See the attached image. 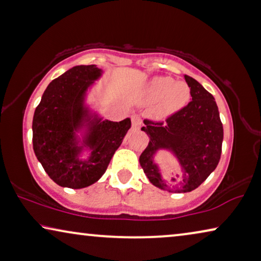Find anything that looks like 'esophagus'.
<instances>
[{"mask_svg": "<svg viewBox=\"0 0 261 261\" xmlns=\"http://www.w3.org/2000/svg\"><path fill=\"white\" fill-rule=\"evenodd\" d=\"M132 124H133V127L137 128V129L141 127L142 121H141V118H140V115L134 114L133 116H132Z\"/></svg>", "mask_w": 261, "mask_h": 261, "instance_id": "obj_1", "label": "esophagus"}]
</instances>
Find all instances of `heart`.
<instances>
[{"label": "heart", "mask_w": 261, "mask_h": 261, "mask_svg": "<svg viewBox=\"0 0 261 261\" xmlns=\"http://www.w3.org/2000/svg\"><path fill=\"white\" fill-rule=\"evenodd\" d=\"M149 100H160L158 113L161 116H168L180 111L191 99V89L186 82L174 81L168 76L154 77L146 89Z\"/></svg>", "instance_id": "heart-1"}]
</instances>
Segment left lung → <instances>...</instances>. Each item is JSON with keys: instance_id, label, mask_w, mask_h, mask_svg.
Instances as JSON below:
<instances>
[{"instance_id": "obj_1", "label": "left lung", "mask_w": 261, "mask_h": 261, "mask_svg": "<svg viewBox=\"0 0 261 261\" xmlns=\"http://www.w3.org/2000/svg\"><path fill=\"white\" fill-rule=\"evenodd\" d=\"M191 89L192 101L166 118L165 121L145 119L141 130L149 143L140 155V165L150 182L169 192H191L198 188L219 164L221 156L224 128L218 106L211 93L193 77L185 75ZM169 150L179 160L181 174L175 187L162 179L153 156L158 150Z\"/></svg>"}]
</instances>
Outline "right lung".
<instances>
[{
  "label": "right lung",
  "instance_id": "1",
  "mask_svg": "<svg viewBox=\"0 0 261 261\" xmlns=\"http://www.w3.org/2000/svg\"><path fill=\"white\" fill-rule=\"evenodd\" d=\"M100 75L101 70L94 65L70 68L48 85L34 113V152L59 186L77 190L96 182L132 126L130 119L92 121L85 140L92 154L86 161L77 159L82 147L75 145V130L87 115L85 93Z\"/></svg>",
  "mask_w": 261,
  "mask_h": 261
}]
</instances>
